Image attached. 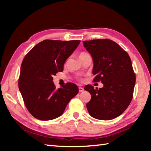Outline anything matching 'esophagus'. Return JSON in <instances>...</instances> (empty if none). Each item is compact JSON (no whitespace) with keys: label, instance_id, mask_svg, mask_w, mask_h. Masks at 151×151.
Instances as JSON below:
<instances>
[{"label":"esophagus","instance_id":"1","mask_svg":"<svg viewBox=\"0 0 151 151\" xmlns=\"http://www.w3.org/2000/svg\"><path fill=\"white\" fill-rule=\"evenodd\" d=\"M78 89H79V91L80 92H82L83 91H84V88H82V87H79Z\"/></svg>","mask_w":151,"mask_h":151}]
</instances>
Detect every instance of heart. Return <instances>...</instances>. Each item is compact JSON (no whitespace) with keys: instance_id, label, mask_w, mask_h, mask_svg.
<instances>
[{"instance_id":"obj_1","label":"heart","mask_w":151,"mask_h":151,"mask_svg":"<svg viewBox=\"0 0 151 151\" xmlns=\"http://www.w3.org/2000/svg\"><path fill=\"white\" fill-rule=\"evenodd\" d=\"M87 55H89V54H88V53H86V52H81V54H80V55H79V58L81 59V58H84V57H85V56H86Z\"/></svg>"}]
</instances>
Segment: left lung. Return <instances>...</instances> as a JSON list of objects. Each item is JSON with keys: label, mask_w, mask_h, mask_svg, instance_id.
I'll list each match as a JSON object with an SVG mask.
<instances>
[{"label": "left lung", "mask_w": 151, "mask_h": 151, "mask_svg": "<svg viewBox=\"0 0 151 151\" xmlns=\"http://www.w3.org/2000/svg\"><path fill=\"white\" fill-rule=\"evenodd\" d=\"M83 43L93 61V81H101L104 86L99 89L85 86L91 95L86 107L93 118L113 119L123 113L132 99L136 75L130 58L110 40L84 41Z\"/></svg>", "instance_id": "1"}]
</instances>
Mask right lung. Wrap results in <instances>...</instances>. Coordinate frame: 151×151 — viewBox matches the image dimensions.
Segmentation results:
<instances>
[{"mask_svg": "<svg viewBox=\"0 0 151 151\" xmlns=\"http://www.w3.org/2000/svg\"><path fill=\"white\" fill-rule=\"evenodd\" d=\"M80 43V40H44L24 58L19 89L25 106L35 118L49 121L60 117L70 99L77 95L78 88L73 83L56 89L52 76L63 71L66 60Z\"/></svg>", "mask_w": 151, "mask_h": 151, "instance_id": "obj_1", "label": "right lung"}]
</instances>
